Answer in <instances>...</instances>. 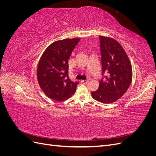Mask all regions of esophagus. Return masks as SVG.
I'll use <instances>...</instances> for the list:
<instances>
[{
  "label": "esophagus",
  "mask_w": 156,
  "mask_h": 156,
  "mask_svg": "<svg viewBox=\"0 0 156 156\" xmlns=\"http://www.w3.org/2000/svg\"><path fill=\"white\" fill-rule=\"evenodd\" d=\"M88 81H89V79L88 78V79H87L86 80H82L81 83H83V84H87V83L88 82Z\"/></svg>",
  "instance_id": "34e87169"
}]
</instances>
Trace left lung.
Segmentation results:
<instances>
[{
  "label": "left lung",
  "mask_w": 156,
  "mask_h": 156,
  "mask_svg": "<svg viewBox=\"0 0 156 156\" xmlns=\"http://www.w3.org/2000/svg\"><path fill=\"white\" fill-rule=\"evenodd\" d=\"M102 75L99 88L92 92L94 100L111 103L124 95L132 80L128 56L119 42L111 37L100 36Z\"/></svg>",
  "instance_id": "left-lung-1"
}]
</instances>
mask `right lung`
Returning a JSON list of instances; mask_svg holds the SVG:
<instances>
[{
	"label": "right lung",
	"instance_id": "1",
	"mask_svg": "<svg viewBox=\"0 0 156 156\" xmlns=\"http://www.w3.org/2000/svg\"><path fill=\"white\" fill-rule=\"evenodd\" d=\"M79 41V38L56 41L45 49L39 61L37 81L42 90L52 100H67L76 90L79 83L69 78L68 59Z\"/></svg>",
	"mask_w": 156,
	"mask_h": 156
}]
</instances>
